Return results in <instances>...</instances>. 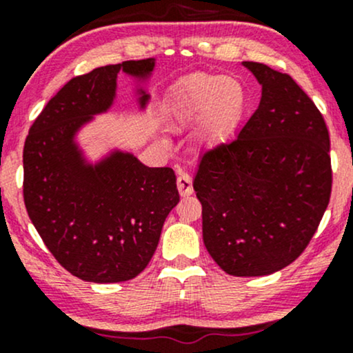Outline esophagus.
I'll list each match as a JSON object with an SVG mask.
<instances>
[{
	"label": "esophagus",
	"instance_id": "1",
	"mask_svg": "<svg viewBox=\"0 0 353 353\" xmlns=\"http://www.w3.org/2000/svg\"><path fill=\"white\" fill-rule=\"evenodd\" d=\"M177 189H179L181 196H190L192 194V177L188 172H179V176H177Z\"/></svg>",
	"mask_w": 353,
	"mask_h": 353
}]
</instances>
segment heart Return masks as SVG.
I'll list each match as a JSON object with an SVG mask.
<instances>
[{"label":"heart","mask_w":353,"mask_h":353,"mask_svg":"<svg viewBox=\"0 0 353 353\" xmlns=\"http://www.w3.org/2000/svg\"><path fill=\"white\" fill-rule=\"evenodd\" d=\"M247 106L245 86L234 76L197 74L172 92L168 117L184 128L199 119L196 139L202 145L224 143L237 128Z\"/></svg>","instance_id":"1"}]
</instances>
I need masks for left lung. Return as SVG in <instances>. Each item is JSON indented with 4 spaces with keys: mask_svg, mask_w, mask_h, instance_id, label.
I'll return each mask as SVG.
<instances>
[{
    "mask_svg": "<svg viewBox=\"0 0 353 353\" xmlns=\"http://www.w3.org/2000/svg\"><path fill=\"white\" fill-rule=\"evenodd\" d=\"M242 64L261 103L236 139L202 156L194 190L210 257L230 275L259 277L292 264L314 237L330 199V137L289 74Z\"/></svg>",
    "mask_w": 353,
    "mask_h": 353,
    "instance_id": "left-lung-1",
    "label": "left lung"
}]
</instances>
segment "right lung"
Here are the masks:
<instances>
[{"label":"right lung","mask_w":353,"mask_h":353,"mask_svg":"<svg viewBox=\"0 0 353 353\" xmlns=\"http://www.w3.org/2000/svg\"><path fill=\"white\" fill-rule=\"evenodd\" d=\"M154 64V58L124 61L72 78L36 117L24 143L28 216L56 261L81 281L139 275L179 202L171 168H148L119 149L91 164L76 143L79 129L112 106L119 71L145 81ZM137 94L144 109L149 94Z\"/></svg>","instance_id":"right-lung-1"}]
</instances>
